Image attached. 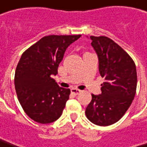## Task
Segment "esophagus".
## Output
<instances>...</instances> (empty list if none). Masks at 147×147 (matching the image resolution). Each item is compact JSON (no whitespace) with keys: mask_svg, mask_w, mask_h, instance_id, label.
Segmentation results:
<instances>
[{"mask_svg":"<svg viewBox=\"0 0 147 147\" xmlns=\"http://www.w3.org/2000/svg\"><path fill=\"white\" fill-rule=\"evenodd\" d=\"M81 92H82V91L79 90V89H76V88H72V89H71V93L74 94V95H78V94H80Z\"/></svg>","mask_w":147,"mask_h":147,"instance_id":"obj_1","label":"esophagus"}]
</instances>
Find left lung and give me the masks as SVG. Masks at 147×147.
Listing matches in <instances>:
<instances>
[{"label":"left lung","mask_w":147,"mask_h":147,"mask_svg":"<svg viewBox=\"0 0 147 147\" xmlns=\"http://www.w3.org/2000/svg\"><path fill=\"white\" fill-rule=\"evenodd\" d=\"M92 45L98 54L99 72L105 82L102 94H92L86 116L93 124L109 126L118 122L126 113L136 92V64L119 45L105 36H91Z\"/></svg>","instance_id":"left-lung-1"}]
</instances>
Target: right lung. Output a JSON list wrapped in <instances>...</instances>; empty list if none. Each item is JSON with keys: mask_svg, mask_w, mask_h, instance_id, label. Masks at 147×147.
Masks as SVG:
<instances>
[{"mask_svg": "<svg viewBox=\"0 0 147 147\" xmlns=\"http://www.w3.org/2000/svg\"><path fill=\"white\" fill-rule=\"evenodd\" d=\"M82 35H49L43 37L21 56L14 83L17 96L26 114L40 124H49L62 114L71 90L58 86V73L66 48Z\"/></svg>", "mask_w": 147, "mask_h": 147, "instance_id": "obj_1", "label": "right lung"}]
</instances>
